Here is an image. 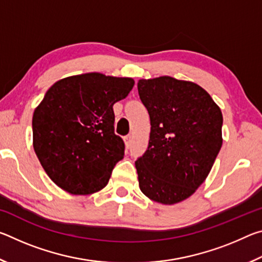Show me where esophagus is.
Masks as SVG:
<instances>
[{
	"mask_svg": "<svg viewBox=\"0 0 262 262\" xmlns=\"http://www.w3.org/2000/svg\"><path fill=\"white\" fill-rule=\"evenodd\" d=\"M132 140H133V136L132 135H127L125 136V143L127 145V148H129L132 145Z\"/></svg>",
	"mask_w": 262,
	"mask_h": 262,
	"instance_id": "obj_1",
	"label": "esophagus"
}]
</instances>
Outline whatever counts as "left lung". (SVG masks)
<instances>
[{
  "label": "left lung",
  "mask_w": 262,
  "mask_h": 262,
  "mask_svg": "<svg viewBox=\"0 0 262 262\" xmlns=\"http://www.w3.org/2000/svg\"><path fill=\"white\" fill-rule=\"evenodd\" d=\"M150 117L147 151L135 166L145 196L163 205L189 198L209 174L222 147L223 115L200 85L170 76L140 79Z\"/></svg>",
  "instance_id": "left-lung-1"
}]
</instances>
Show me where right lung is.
<instances>
[{"instance_id":"right-lung-1","label":"right lung","mask_w":262,"mask_h":262,"mask_svg":"<svg viewBox=\"0 0 262 262\" xmlns=\"http://www.w3.org/2000/svg\"><path fill=\"white\" fill-rule=\"evenodd\" d=\"M129 77L88 73L48 89L32 118L33 148L47 176L74 195L98 192L125 155L114 134L113 105L134 86Z\"/></svg>"}]
</instances>
